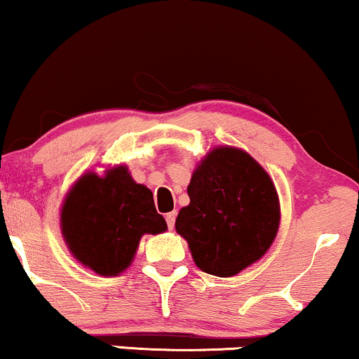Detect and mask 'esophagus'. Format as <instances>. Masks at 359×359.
<instances>
[{
    "label": "esophagus",
    "instance_id": "esophagus-1",
    "mask_svg": "<svg viewBox=\"0 0 359 359\" xmlns=\"http://www.w3.org/2000/svg\"><path fill=\"white\" fill-rule=\"evenodd\" d=\"M175 217H177V212H169V213H167V215H165L167 226H169L170 230L174 229V225H175Z\"/></svg>",
    "mask_w": 359,
    "mask_h": 359
}]
</instances>
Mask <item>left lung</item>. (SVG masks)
Segmentation results:
<instances>
[{
	"instance_id": "left-lung-1",
	"label": "left lung",
	"mask_w": 359,
	"mask_h": 359,
	"mask_svg": "<svg viewBox=\"0 0 359 359\" xmlns=\"http://www.w3.org/2000/svg\"><path fill=\"white\" fill-rule=\"evenodd\" d=\"M187 194L190 203L180 208L175 230L205 273L237 275L273 243L278 194L265 169L242 149L208 152L194 170Z\"/></svg>"
}]
</instances>
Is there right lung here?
Returning <instances> with one entry per match:
<instances>
[{
  "label": "right lung",
  "instance_id": "1",
  "mask_svg": "<svg viewBox=\"0 0 359 359\" xmlns=\"http://www.w3.org/2000/svg\"><path fill=\"white\" fill-rule=\"evenodd\" d=\"M167 230L152 192L135 184L126 165L102 177L88 172L72 185L61 208V233L69 252L97 275L116 276L134 260L144 233Z\"/></svg>",
  "mask_w": 359,
  "mask_h": 359
}]
</instances>
